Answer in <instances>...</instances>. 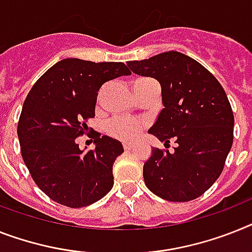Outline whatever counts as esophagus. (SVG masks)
<instances>
[{
    "label": "esophagus",
    "mask_w": 252,
    "mask_h": 252,
    "mask_svg": "<svg viewBox=\"0 0 252 252\" xmlns=\"http://www.w3.org/2000/svg\"><path fill=\"white\" fill-rule=\"evenodd\" d=\"M123 147H124V150H126V151H130V150H132L134 146H133L132 143H124V145H123Z\"/></svg>",
    "instance_id": "1"
}]
</instances>
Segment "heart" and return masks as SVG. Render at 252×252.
I'll use <instances>...</instances> for the list:
<instances>
[{"label": "heart", "mask_w": 252, "mask_h": 252, "mask_svg": "<svg viewBox=\"0 0 252 252\" xmlns=\"http://www.w3.org/2000/svg\"><path fill=\"white\" fill-rule=\"evenodd\" d=\"M143 126H145V123L142 120L126 119L122 116H116L105 124V132L114 138L130 142L138 137L139 133L142 132Z\"/></svg>", "instance_id": "b5f03b06"}]
</instances>
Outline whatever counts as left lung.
Wrapping results in <instances>:
<instances>
[{
  "label": "left lung",
  "instance_id": "1",
  "mask_svg": "<svg viewBox=\"0 0 252 252\" xmlns=\"http://www.w3.org/2000/svg\"><path fill=\"white\" fill-rule=\"evenodd\" d=\"M133 73L161 86L164 109L149 133L174 152L152 149L143 165L150 191L174 202L191 201L219 178L233 143L234 118L217 78L200 63L177 51L129 61Z\"/></svg>",
  "mask_w": 252,
  "mask_h": 252
}]
</instances>
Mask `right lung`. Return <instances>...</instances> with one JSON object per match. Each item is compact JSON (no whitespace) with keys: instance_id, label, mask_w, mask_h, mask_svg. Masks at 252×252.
I'll list each match as a JSON object with an SVG mask.
<instances>
[{"instance_id":"1","label":"right lung","mask_w":252,"mask_h":252,"mask_svg":"<svg viewBox=\"0 0 252 252\" xmlns=\"http://www.w3.org/2000/svg\"><path fill=\"white\" fill-rule=\"evenodd\" d=\"M129 74L123 63L64 59L32 87L19 119V142L32 178L54 201L83 208L113 188V165L124 152L122 142L98 133L94 150L84 151L77 138L94 116L101 87Z\"/></svg>"}]
</instances>
